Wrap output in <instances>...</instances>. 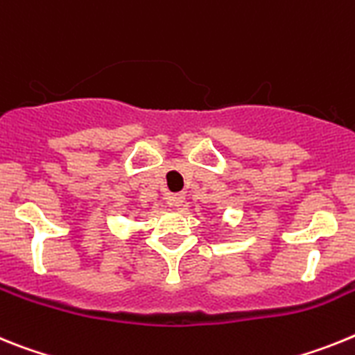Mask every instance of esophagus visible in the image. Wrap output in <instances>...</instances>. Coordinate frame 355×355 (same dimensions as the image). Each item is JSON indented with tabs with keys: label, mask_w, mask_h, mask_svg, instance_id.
Wrapping results in <instances>:
<instances>
[{
	"label": "esophagus",
	"mask_w": 355,
	"mask_h": 355,
	"mask_svg": "<svg viewBox=\"0 0 355 355\" xmlns=\"http://www.w3.org/2000/svg\"><path fill=\"white\" fill-rule=\"evenodd\" d=\"M168 202L171 207L182 209L184 207V203H186V195H184V193H175V195H169Z\"/></svg>",
	"instance_id": "obj_1"
}]
</instances>
